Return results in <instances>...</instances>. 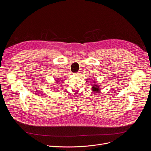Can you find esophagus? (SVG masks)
Instances as JSON below:
<instances>
[{
  "mask_svg": "<svg viewBox=\"0 0 151 151\" xmlns=\"http://www.w3.org/2000/svg\"><path fill=\"white\" fill-rule=\"evenodd\" d=\"M75 75H76V76H78V75H79V72H78V73H75Z\"/></svg>",
  "mask_w": 151,
  "mask_h": 151,
  "instance_id": "obj_1",
  "label": "esophagus"
}]
</instances>
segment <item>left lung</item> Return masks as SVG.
Segmentation results:
<instances>
[{
	"instance_id": "obj_1",
	"label": "left lung",
	"mask_w": 151,
	"mask_h": 151,
	"mask_svg": "<svg viewBox=\"0 0 151 151\" xmlns=\"http://www.w3.org/2000/svg\"><path fill=\"white\" fill-rule=\"evenodd\" d=\"M93 83H94V84L93 85V87H92V91H93V92L96 93H98L100 91V85H98L97 83H96V82L95 81H94L93 82Z\"/></svg>"
}]
</instances>
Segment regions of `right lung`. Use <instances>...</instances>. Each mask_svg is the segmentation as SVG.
I'll return each mask as SVG.
<instances>
[{
	"label": "right lung",
	"mask_w": 151,
	"mask_h": 151,
	"mask_svg": "<svg viewBox=\"0 0 151 151\" xmlns=\"http://www.w3.org/2000/svg\"><path fill=\"white\" fill-rule=\"evenodd\" d=\"M55 81H58V80H55ZM56 82H57V83H58V82H59V81H56Z\"/></svg>",
	"instance_id": "add662e5"
}]
</instances>
